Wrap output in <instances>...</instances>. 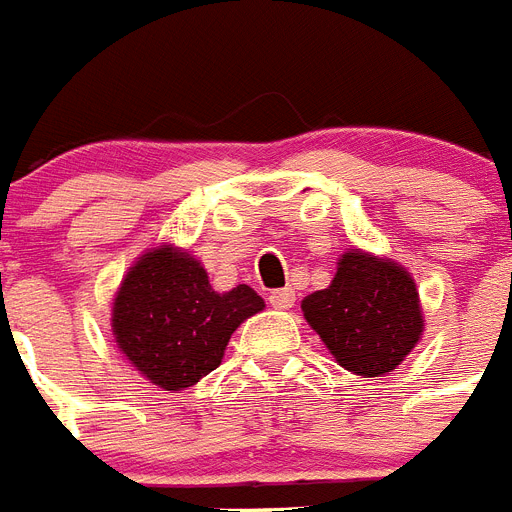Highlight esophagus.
Segmentation results:
<instances>
[{
    "label": "esophagus",
    "mask_w": 512,
    "mask_h": 512,
    "mask_svg": "<svg viewBox=\"0 0 512 512\" xmlns=\"http://www.w3.org/2000/svg\"><path fill=\"white\" fill-rule=\"evenodd\" d=\"M269 305H272L274 310H290L292 305H295V292H292L290 287L269 292Z\"/></svg>",
    "instance_id": "34e87169"
}]
</instances>
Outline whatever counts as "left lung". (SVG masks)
Returning a JSON list of instances; mask_svg holds the SVG:
<instances>
[{
  "mask_svg": "<svg viewBox=\"0 0 512 512\" xmlns=\"http://www.w3.org/2000/svg\"><path fill=\"white\" fill-rule=\"evenodd\" d=\"M300 308L334 360L362 378L393 373L425 331L412 274L362 248L344 251L331 285L310 292Z\"/></svg>",
  "mask_w": 512,
  "mask_h": 512,
  "instance_id": "obj_1",
  "label": "left lung"
}]
</instances>
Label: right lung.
<instances>
[{"label": "right lung", "instance_id": "right-lung-1", "mask_svg": "<svg viewBox=\"0 0 512 512\" xmlns=\"http://www.w3.org/2000/svg\"><path fill=\"white\" fill-rule=\"evenodd\" d=\"M264 310L248 285L217 292L191 251L147 248L121 279L111 331L121 355L163 391H183L220 368L233 331Z\"/></svg>", "mask_w": 512, "mask_h": 512}]
</instances>
